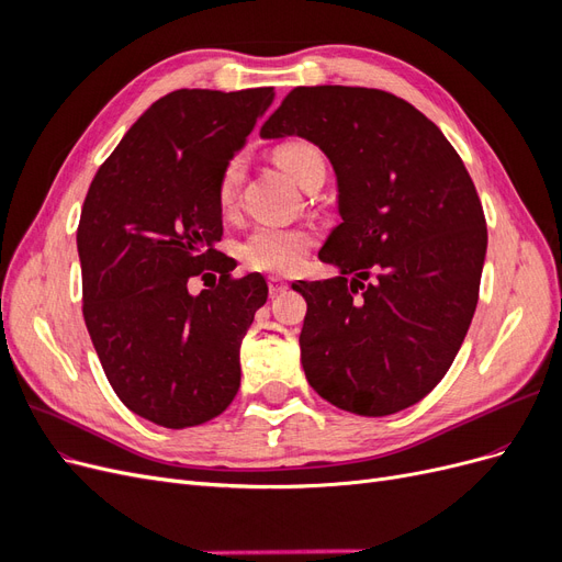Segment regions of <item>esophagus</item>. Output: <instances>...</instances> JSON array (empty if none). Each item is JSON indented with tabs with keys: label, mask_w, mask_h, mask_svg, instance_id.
Listing matches in <instances>:
<instances>
[{
	"label": "esophagus",
	"mask_w": 562,
	"mask_h": 562,
	"mask_svg": "<svg viewBox=\"0 0 562 562\" xmlns=\"http://www.w3.org/2000/svg\"><path fill=\"white\" fill-rule=\"evenodd\" d=\"M267 285H269V293L271 295H279V293H283L285 288H288V283L283 279H279V277H269Z\"/></svg>",
	"instance_id": "34e87169"
}]
</instances>
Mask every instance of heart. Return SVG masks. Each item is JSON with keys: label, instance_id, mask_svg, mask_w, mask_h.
<instances>
[{"label": "heart", "instance_id": "obj_1", "mask_svg": "<svg viewBox=\"0 0 562 562\" xmlns=\"http://www.w3.org/2000/svg\"><path fill=\"white\" fill-rule=\"evenodd\" d=\"M274 159L291 176L297 184L304 182L314 166L323 164L321 151L304 143V140H288L277 145ZM244 180V157H232L215 182V199L217 206L229 211L236 196H239V187ZM314 246V234L302 227H277V225H258L246 239L239 244V258L246 267L258 271H271V274H288L295 271L304 255Z\"/></svg>", "mask_w": 562, "mask_h": 562}]
</instances>
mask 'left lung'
Segmentation results:
<instances>
[{
	"label": "left lung",
	"instance_id": "8db88e82",
	"mask_svg": "<svg viewBox=\"0 0 562 562\" xmlns=\"http://www.w3.org/2000/svg\"><path fill=\"white\" fill-rule=\"evenodd\" d=\"M260 135L312 140L337 176L342 223L318 260L339 277L293 283L307 300L304 375L363 417L422 401L479 304L487 227L464 161L407 100L363 87H297Z\"/></svg>",
	"mask_w": 562,
	"mask_h": 562
}]
</instances>
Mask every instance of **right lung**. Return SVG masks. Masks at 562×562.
<instances>
[{
    "mask_svg": "<svg viewBox=\"0 0 562 562\" xmlns=\"http://www.w3.org/2000/svg\"><path fill=\"white\" fill-rule=\"evenodd\" d=\"M274 89H180L159 98L98 168L77 227L83 321L128 411L199 427L234 401L239 349L267 302L260 274L234 279L215 244V182ZM218 283L192 296L194 276Z\"/></svg>",
    "mask_w": 562,
    "mask_h": 562,
    "instance_id": "1",
    "label": "right lung"
}]
</instances>
